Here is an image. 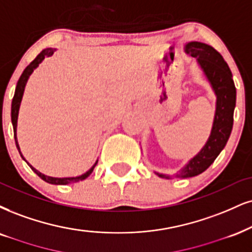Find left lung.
Wrapping results in <instances>:
<instances>
[{"instance_id":"left-lung-1","label":"left lung","mask_w":252,"mask_h":252,"mask_svg":"<svg viewBox=\"0 0 252 252\" xmlns=\"http://www.w3.org/2000/svg\"><path fill=\"white\" fill-rule=\"evenodd\" d=\"M186 54L196 58L197 64L216 95V110L209 138L202 150L174 176L157 173L160 178H192L203 173L212 164L228 142L234 124L236 88L231 71L220 52L201 42H189L185 45Z\"/></svg>"}]
</instances>
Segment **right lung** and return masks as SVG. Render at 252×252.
I'll return each instance as SVG.
<instances>
[{
  "label": "right lung",
  "instance_id": "obj_1",
  "mask_svg": "<svg viewBox=\"0 0 252 252\" xmlns=\"http://www.w3.org/2000/svg\"><path fill=\"white\" fill-rule=\"evenodd\" d=\"M56 51V49H52V48H46L44 50L40 51V54L37 56V57L33 60L31 63L28 65V66L24 69L23 73L21 74L20 79H18L17 82V85H16V90H15V94H14V98H12V102H11V123H12V127H14V136H15V142H16V147L18 152H20L21 157L23 158V155L21 153V150H20V146H18V142H17V136H16V131H17V118H18V111H20V106H21V101H22V98H23V93H24V89H26V85H27V82L28 79H29L30 74L33 72V70L37 69V66L42 63L43 60H44L45 57H50V56L54 55V52ZM23 160H26L23 158ZM27 161V160H26ZM28 164L30 166V168L35 172L37 175L39 176L40 179L44 180L45 182L48 183H51V185H69V183H73V182H78V181H83V180H85L88 176H90V174L93 172V169H94L95 164L98 163V160L95 161V163L93 164V166L90 168L88 172L82 174V175L79 176H76V178H52V176H48V175H44V174H42L39 172V170H37L36 168H33L32 166L29 162H27Z\"/></svg>",
  "mask_w": 252,
  "mask_h": 252
}]
</instances>
